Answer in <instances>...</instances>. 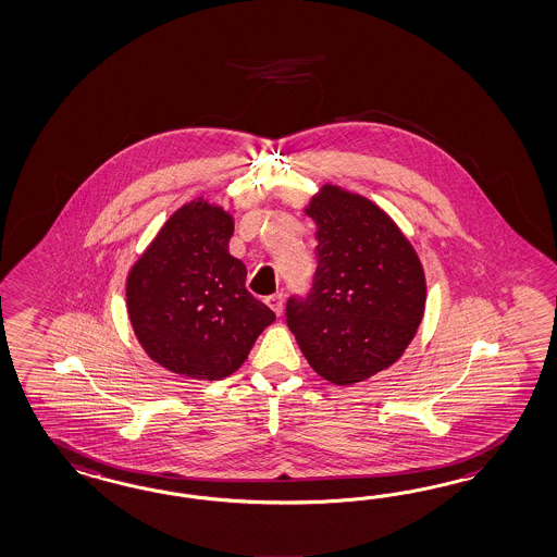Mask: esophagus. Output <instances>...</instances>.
<instances>
[{
  "instance_id": "esophagus-1",
  "label": "esophagus",
  "mask_w": 557,
  "mask_h": 557,
  "mask_svg": "<svg viewBox=\"0 0 557 557\" xmlns=\"http://www.w3.org/2000/svg\"><path fill=\"white\" fill-rule=\"evenodd\" d=\"M283 302H285V299H283V295H271V297H267V305L271 307L272 311L276 313V315H281L283 313Z\"/></svg>"
}]
</instances>
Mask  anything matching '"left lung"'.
I'll return each instance as SVG.
<instances>
[{
  "mask_svg": "<svg viewBox=\"0 0 557 557\" xmlns=\"http://www.w3.org/2000/svg\"><path fill=\"white\" fill-rule=\"evenodd\" d=\"M305 213L318 225V271L311 293L286 302V325L319 376L366 381L417 334L425 272L397 223L358 193L323 185Z\"/></svg>",
  "mask_w": 557,
  "mask_h": 557,
  "instance_id": "obj_1",
  "label": "left lung"
}]
</instances>
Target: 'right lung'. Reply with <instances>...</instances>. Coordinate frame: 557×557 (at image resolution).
<instances>
[{
	"mask_svg": "<svg viewBox=\"0 0 557 557\" xmlns=\"http://www.w3.org/2000/svg\"><path fill=\"white\" fill-rule=\"evenodd\" d=\"M234 218L197 197L178 207L129 269V323L157 364L195 381H222L246 362L274 313L246 290L230 255Z\"/></svg>",
	"mask_w": 557,
	"mask_h": 557,
	"instance_id": "1",
	"label": "right lung"
}]
</instances>
